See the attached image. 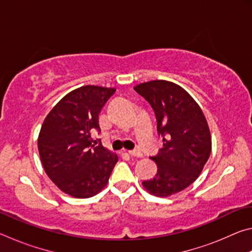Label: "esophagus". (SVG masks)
<instances>
[{
	"instance_id": "esophagus-1",
	"label": "esophagus",
	"mask_w": 252,
	"mask_h": 252,
	"mask_svg": "<svg viewBox=\"0 0 252 252\" xmlns=\"http://www.w3.org/2000/svg\"><path fill=\"white\" fill-rule=\"evenodd\" d=\"M127 153H129V155L132 157H138V158L142 157V152L140 150H130V151H127Z\"/></svg>"
}]
</instances>
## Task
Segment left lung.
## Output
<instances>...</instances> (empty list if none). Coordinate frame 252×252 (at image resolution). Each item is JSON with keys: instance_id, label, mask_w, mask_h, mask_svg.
<instances>
[{"instance_id": "left-lung-1", "label": "left lung", "mask_w": 252, "mask_h": 252, "mask_svg": "<svg viewBox=\"0 0 252 252\" xmlns=\"http://www.w3.org/2000/svg\"><path fill=\"white\" fill-rule=\"evenodd\" d=\"M155 110L158 133L163 148L157 156L158 172L142 186L157 197H169L185 190L200 173L211 153V134L201 108L185 89L165 80L135 85Z\"/></svg>"}]
</instances>
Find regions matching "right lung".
<instances>
[{"label": "right lung", "mask_w": 252, "mask_h": 252, "mask_svg": "<svg viewBox=\"0 0 252 252\" xmlns=\"http://www.w3.org/2000/svg\"><path fill=\"white\" fill-rule=\"evenodd\" d=\"M113 88L84 85L63 96L41 126L37 148L45 173L60 190L90 198L109 182L118 156L91 138Z\"/></svg>", "instance_id": "1"}]
</instances>
